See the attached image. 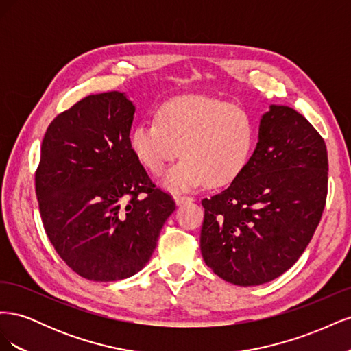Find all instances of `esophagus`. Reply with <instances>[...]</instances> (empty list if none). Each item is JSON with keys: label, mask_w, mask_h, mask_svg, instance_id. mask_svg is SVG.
Segmentation results:
<instances>
[{"label": "esophagus", "mask_w": 351, "mask_h": 351, "mask_svg": "<svg viewBox=\"0 0 351 351\" xmlns=\"http://www.w3.org/2000/svg\"><path fill=\"white\" fill-rule=\"evenodd\" d=\"M174 200H176V204H177V205H183V204H187V202H192V200H193V197L184 196V195H180V193H176V195H174Z\"/></svg>", "instance_id": "obj_1"}]
</instances>
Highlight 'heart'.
<instances>
[{"label":"heart","mask_w":351,"mask_h":351,"mask_svg":"<svg viewBox=\"0 0 351 351\" xmlns=\"http://www.w3.org/2000/svg\"><path fill=\"white\" fill-rule=\"evenodd\" d=\"M132 152L147 171L159 176L182 146L183 159L167 173L164 186L190 190L208 182L226 186L246 168L256 127L250 114L236 105L204 95H183L165 101L156 121L136 124Z\"/></svg>","instance_id":"b5f03b06"}]
</instances>
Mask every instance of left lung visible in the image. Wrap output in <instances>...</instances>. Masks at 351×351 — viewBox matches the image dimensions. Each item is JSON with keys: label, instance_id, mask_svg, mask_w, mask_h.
Instances as JSON below:
<instances>
[{"label": "left lung", "instance_id": "obj_1", "mask_svg": "<svg viewBox=\"0 0 351 351\" xmlns=\"http://www.w3.org/2000/svg\"><path fill=\"white\" fill-rule=\"evenodd\" d=\"M328 193L322 136L302 114L271 105L246 168L224 192L202 200L200 252L219 278L259 285L302 256Z\"/></svg>", "mask_w": 351, "mask_h": 351}]
</instances>
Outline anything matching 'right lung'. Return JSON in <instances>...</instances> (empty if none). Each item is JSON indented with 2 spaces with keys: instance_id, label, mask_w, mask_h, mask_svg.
I'll return each mask as SVG.
<instances>
[{
  "instance_id": "right-lung-1",
  "label": "right lung",
  "mask_w": 351,
  "mask_h": 351,
  "mask_svg": "<svg viewBox=\"0 0 351 351\" xmlns=\"http://www.w3.org/2000/svg\"><path fill=\"white\" fill-rule=\"evenodd\" d=\"M134 105L121 92L89 95L48 125L35 173L52 246L90 281H119L151 259L176 202L130 147Z\"/></svg>"
}]
</instances>
